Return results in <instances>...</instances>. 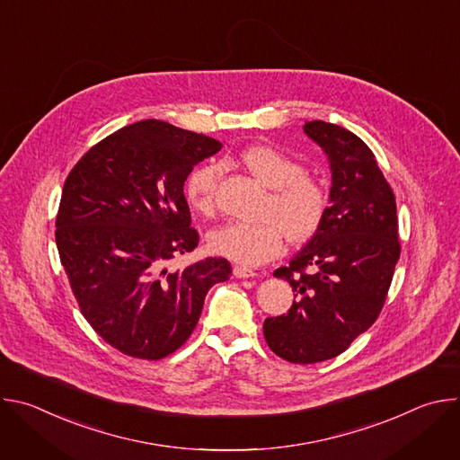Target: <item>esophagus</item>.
<instances>
[{"label": "esophagus", "instance_id": "obj_1", "mask_svg": "<svg viewBox=\"0 0 460 460\" xmlns=\"http://www.w3.org/2000/svg\"><path fill=\"white\" fill-rule=\"evenodd\" d=\"M233 275H234L236 279H252V277H256V273H254L252 270H247V268H243V266H234V268H233Z\"/></svg>", "mask_w": 460, "mask_h": 460}]
</instances>
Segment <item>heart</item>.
Instances as JSON below:
<instances>
[{"label":"heart","instance_id":"obj_1","mask_svg":"<svg viewBox=\"0 0 460 460\" xmlns=\"http://www.w3.org/2000/svg\"><path fill=\"white\" fill-rule=\"evenodd\" d=\"M238 162L270 189L260 209L261 220L229 222L209 234V245L238 264L258 266L282 251L286 234L291 242L311 238L323 222L330 199L318 178L305 174L298 160L273 146H252L240 153ZM220 172L217 164H206L190 172L185 196L192 211L213 215Z\"/></svg>","mask_w":460,"mask_h":460}]
</instances>
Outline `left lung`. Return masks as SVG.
<instances>
[{
    "mask_svg": "<svg viewBox=\"0 0 460 460\" xmlns=\"http://www.w3.org/2000/svg\"><path fill=\"white\" fill-rule=\"evenodd\" d=\"M304 133L330 158V206L304 249L273 273L296 300L288 314L264 322L271 351L293 364L335 358L367 332L401 256L395 194L373 151L322 119L305 121Z\"/></svg>",
    "mask_w": 460,
    "mask_h": 460,
    "instance_id": "8db88e82",
    "label": "left lung"
}]
</instances>
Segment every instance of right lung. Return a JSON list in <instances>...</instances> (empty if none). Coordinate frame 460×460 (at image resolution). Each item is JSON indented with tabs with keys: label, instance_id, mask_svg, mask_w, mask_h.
<instances>
[{
	"label": "right lung",
	"instance_id": "right-lung-1",
	"mask_svg": "<svg viewBox=\"0 0 460 460\" xmlns=\"http://www.w3.org/2000/svg\"><path fill=\"white\" fill-rule=\"evenodd\" d=\"M222 149L206 135L160 119L127 125L91 147L61 190L56 245L82 314L123 355L160 360L185 344L208 291L231 264L209 256L180 270L194 251L183 183Z\"/></svg>",
	"mask_w": 460,
	"mask_h": 460
}]
</instances>
